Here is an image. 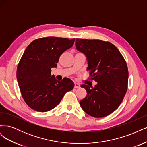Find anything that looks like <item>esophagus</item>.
Wrapping results in <instances>:
<instances>
[{
    "instance_id": "34e87169",
    "label": "esophagus",
    "mask_w": 147,
    "mask_h": 147,
    "mask_svg": "<svg viewBox=\"0 0 147 147\" xmlns=\"http://www.w3.org/2000/svg\"><path fill=\"white\" fill-rule=\"evenodd\" d=\"M80 85L79 84L76 83H75V86H74V88H80Z\"/></svg>"
}]
</instances>
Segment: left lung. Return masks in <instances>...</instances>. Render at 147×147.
Listing matches in <instances>:
<instances>
[{"mask_svg": "<svg viewBox=\"0 0 147 147\" xmlns=\"http://www.w3.org/2000/svg\"><path fill=\"white\" fill-rule=\"evenodd\" d=\"M77 50L86 55L90 80L94 87L82 84L87 95L80 102L89 115L102 118L113 113L122 102L127 90L126 62L113 44L98 39H76Z\"/></svg>", "mask_w": 147, "mask_h": 147, "instance_id": "left-lung-1", "label": "left lung"}]
</instances>
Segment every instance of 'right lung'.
<instances>
[{"instance_id": "obj_1", "label": "right lung", "mask_w": 147, "mask_h": 147, "mask_svg": "<svg viewBox=\"0 0 147 147\" xmlns=\"http://www.w3.org/2000/svg\"><path fill=\"white\" fill-rule=\"evenodd\" d=\"M75 38L48 37L35 40L26 48L17 67L16 77L22 97L30 108L48 112L58 105L74 87L67 78L58 81L51 75L60 56L74 45Z\"/></svg>"}]
</instances>
